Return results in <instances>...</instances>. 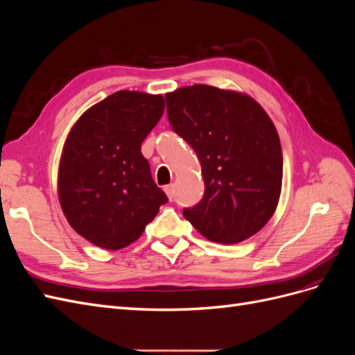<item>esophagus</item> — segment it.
<instances>
[{"instance_id":"esophagus-1","label":"esophagus","mask_w":355,"mask_h":355,"mask_svg":"<svg viewBox=\"0 0 355 355\" xmlns=\"http://www.w3.org/2000/svg\"><path fill=\"white\" fill-rule=\"evenodd\" d=\"M164 192L167 194V197H168V200H170V201L173 200V197H175V187H173V185H167V187H164Z\"/></svg>"}]
</instances>
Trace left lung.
Segmentation results:
<instances>
[{"mask_svg": "<svg viewBox=\"0 0 355 355\" xmlns=\"http://www.w3.org/2000/svg\"><path fill=\"white\" fill-rule=\"evenodd\" d=\"M173 132L198 155L204 196L184 216L210 241L235 244L261 231L282 194L275 125L249 94L196 84L166 94Z\"/></svg>", "mask_w": 355, "mask_h": 355, "instance_id": "8db88e82", "label": "left lung"}]
</instances>
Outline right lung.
<instances>
[{
    "mask_svg": "<svg viewBox=\"0 0 355 355\" xmlns=\"http://www.w3.org/2000/svg\"><path fill=\"white\" fill-rule=\"evenodd\" d=\"M163 112L161 94L120 90L93 105L71 128L58 194L71 227L92 244L106 250L132 244L167 202L141 153Z\"/></svg>",
    "mask_w": 355,
    "mask_h": 355,
    "instance_id": "add662e5",
    "label": "right lung"
}]
</instances>
